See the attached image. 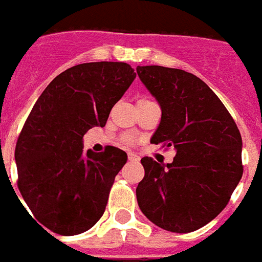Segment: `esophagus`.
I'll return each mask as SVG.
<instances>
[{
	"mask_svg": "<svg viewBox=\"0 0 262 262\" xmlns=\"http://www.w3.org/2000/svg\"><path fill=\"white\" fill-rule=\"evenodd\" d=\"M128 160L131 161V162H138V161H139V156L135 154V152H128Z\"/></svg>",
	"mask_w": 262,
	"mask_h": 262,
	"instance_id": "esophagus-1",
	"label": "esophagus"
}]
</instances>
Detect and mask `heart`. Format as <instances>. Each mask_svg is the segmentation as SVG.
Here are the masks:
<instances>
[{"label":"heart","mask_w":262,"mask_h":262,"mask_svg":"<svg viewBox=\"0 0 262 262\" xmlns=\"http://www.w3.org/2000/svg\"><path fill=\"white\" fill-rule=\"evenodd\" d=\"M133 141V139H131V138H127V142H131Z\"/></svg>","instance_id":"obj_1"}]
</instances>
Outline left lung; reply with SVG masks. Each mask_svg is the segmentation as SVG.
Segmentation results:
<instances>
[{"label":"left lung","mask_w":262,"mask_h":262,"mask_svg":"<svg viewBox=\"0 0 262 262\" xmlns=\"http://www.w3.org/2000/svg\"><path fill=\"white\" fill-rule=\"evenodd\" d=\"M161 106L150 142L173 147L171 164L143 157L137 188L141 211L161 229L190 233L221 214L242 177V138L235 121L204 81L180 69L138 66Z\"/></svg>","instance_id":"left-lung-1"}]
</instances>
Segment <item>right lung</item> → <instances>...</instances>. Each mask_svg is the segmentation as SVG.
Returning <instances> with one entry per match:
<instances>
[{
    "label": "right lung",
    "mask_w": 262,
    "mask_h": 262,
    "mask_svg": "<svg viewBox=\"0 0 262 262\" xmlns=\"http://www.w3.org/2000/svg\"><path fill=\"white\" fill-rule=\"evenodd\" d=\"M135 77L124 62L77 64L52 79L35 102L14 160L24 202L52 233L77 235L104 214L127 154L114 146L83 151L82 138L92 127L105 125Z\"/></svg>",
    "instance_id": "add662e5"
}]
</instances>
